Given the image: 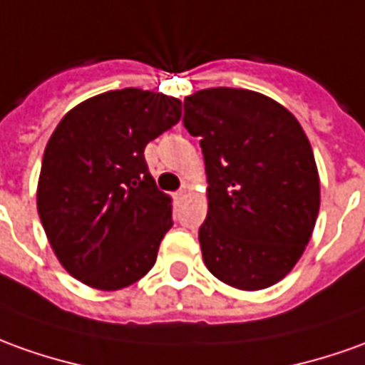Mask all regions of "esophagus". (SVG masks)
Listing matches in <instances>:
<instances>
[{
  "mask_svg": "<svg viewBox=\"0 0 365 365\" xmlns=\"http://www.w3.org/2000/svg\"><path fill=\"white\" fill-rule=\"evenodd\" d=\"M182 197H185V190H178V192H175V198H177V200H180Z\"/></svg>",
  "mask_w": 365,
  "mask_h": 365,
  "instance_id": "34e87169",
  "label": "esophagus"
}]
</instances>
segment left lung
I'll return each mask as SVG.
<instances>
[{
  "label": "left lung",
  "instance_id": "8db88e82",
  "mask_svg": "<svg viewBox=\"0 0 365 365\" xmlns=\"http://www.w3.org/2000/svg\"><path fill=\"white\" fill-rule=\"evenodd\" d=\"M200 137L208 212L202 260L220 282L262 290L304 255L320 210V177L298 119L262 93L212 87L185 99Z\"/></svg>",
  "mask_w": 365,
  "mask_h": 365
}]
</instances>
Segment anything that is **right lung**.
<instances>
[{
	"instance_id": "1",
	"label": "right lung",
	"mask_w": 365,
	"mask_h": 365,
	"mask_svg": "<svg viewBox=\"0 0 365 365\" xmlns=\"http://www.w3.org/2000/svg\"><path fill=\"white\" fill-rule=\"evenodd\" d=\"M180 113L175 97L127 87L79 103L53 130L37 212L57 260L79 282L113 292L155 266L173 205L143 153Z\"/></svg>"
}]
</instances>
